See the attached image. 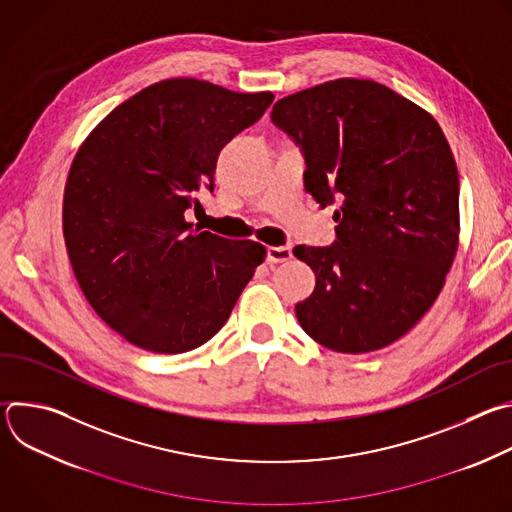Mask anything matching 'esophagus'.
<instances>
[{"label":"esophagus","instance_id":"esophagus-1","mask_svg":"<svg viewBox=\"0 0 512 512\" xmlns=\"http://www.w3.org/2000/svg\"><path fill=\"white\" fill-rule=\"evenodd\" d=\"M291 259V247H269L267 263H283Z\"/></svg>","mask_w":512,"mask_h":512}]
</instances>
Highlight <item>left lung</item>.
I'll return each mask as SVG.
<instances>
[{"label":"left lung","instance_id":"1","mask_svg":"<svg viewBox=\"0 0 512 512\" xmlns=\"http://www.w3.org/2000/svg\"><path fill=\"white\" fill-rule=\"evenodd\" d=\"M271 121L304 150L306 190L338 204L336 243L294 249L316 273L300 326L344 354L393 344L440 296L458 251L460 178L442 127L369 79L287 95Z\"/></svg>","mask_w":512,"mask_h":512}]
</instances>
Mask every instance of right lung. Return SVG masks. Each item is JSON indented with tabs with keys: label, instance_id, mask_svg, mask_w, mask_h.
<instances>
[{
	"label": "right lung",
	"instance_id": "obj_1",
	"mask_svg": "<svg viewBox=\"0 0 512 512\" xmlns=\"http://www.w3.org/2000/svg\"><path fill=\"white\" fill-rule=\"evenodd\" d=\"M273 93L168 79L115 107L68 170L62 233L83 294L121 338L178 354L229 320L267 249L192 229L184 212L214 188L225 145Z\"/></svg>",
	"mask_w": 512,
	"mask_h": 512
}]
</instances>
